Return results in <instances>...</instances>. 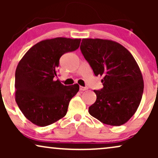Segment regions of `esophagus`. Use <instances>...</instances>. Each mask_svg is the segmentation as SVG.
<instances>
[{"label":"esophagus","mask_w":158,"mask_h":158,"mask_svg":"<svg viewBox=\"0 0 158 158\" xmlns=\"http://www.w3.org/2000/svg\"><path fill=\"white\" fill-rule=\"evenodd\" d=\"M88 90V87H83V86H80V90L83 91V90Z\"/></svg>","instance_id":"34e87169"}]
</instances>
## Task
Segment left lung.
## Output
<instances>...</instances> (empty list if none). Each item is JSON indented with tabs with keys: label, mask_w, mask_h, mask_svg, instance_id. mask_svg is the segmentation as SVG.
I'll return each mask as SVG.
<instances>
[{
	"label": "left lung",
	"mask_w": 158,
	"mask_h": 158,
	"mask_svg": "<svg viewBox=\"0 0 158 158\" xmlns=\"http://www.w3.org/2000/svg\"><path fill=\"white\" fill-rule=\"evenodd\" d=\"M81 51L103 87L94 90L96 101L88 112L103 124L120 126L137 111L144 90L143 78L131 54L117 42L83 39Z\"/></svg>",
	"instance_id": "obj_1"
}]
</instances>
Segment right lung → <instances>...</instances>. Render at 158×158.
<instances>
[{
  "mask_svg": "<svg viewBox=\"0 0 158 158\" xmlns=\"http://www.w3.org/2000/svg\"><path fill=\"white\" fill-rule=\"evenodd\" d=\"M81 39L57 37L43 40L30 48L15 73L16 101L27 119L46 127L64 117L79 85H64L57 77L60 58L78 49Z\"/></svg>",
  "mask_w": 158,
  "mask_h": 158,
  "instance_id": "obj_1",
  "label": "right lung"
}]
</instances>
